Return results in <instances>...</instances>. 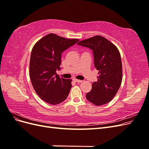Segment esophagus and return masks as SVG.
Segmentation results:
<instances>
[{"label":"esophagus","instance_id":"34e87169","mask_svg":"<svg viewBox=\"0 0 149 149\" xmlns=\"http://www.w3.org/2000/svg\"><path fill=\"white\" fill-rule=\"evenodd\" d=\"M73 80L74 81H75L76 83H81L83 81L81 80H79V79H73Z\"/></svg>","mask_w":149,"mask_h":149}]
</instances>
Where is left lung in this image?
Instances as JSON below:
<instances>
[{"label":"left lung","mask_w":149,"mask_h":149,"mask_svg":"<svg viewBox=\"0 0 149 149\" xmlns=\"http://www.w3.org/2000/svg\"><path fill=\"white\" fill-rule=\"evenodd\" d=\"M78 45L92 49L94 66L99 71L97 81L92 84L86 99L96 106L105 104L114 98L122 83L120 53L113 43L100 35L82 40Z\"/></svg>","instance_id":"left-lung-1"}]
</instances>
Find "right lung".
<instances>
[{"label":"right lung","instance_id":"right-lung-1","mask_svg":"<svg viewBox=\"0 0 149 149\" xmlns=\"http://www.w3.org/2000/svg\"><path fill=\"white\" fill-rule=\"evenodd\" d=\"M78 39H67L49 33L35 43L30 56L29 74L33 89L46 102L56 105L63 102L71 88V80L56 73L61 68V53Z\"/></svg>","mask_w":149,"mask_h":149}]
</instances>
